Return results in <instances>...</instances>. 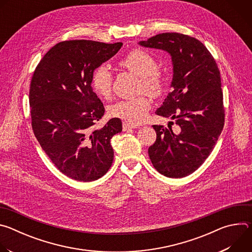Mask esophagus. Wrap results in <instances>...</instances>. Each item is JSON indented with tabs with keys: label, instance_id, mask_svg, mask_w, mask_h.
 I'll return each mask as SVG.
<instances>
[{
	"label": "esophagus",
	"instance_id": "34e87169",
	"mask_svg": "<svg viewBox=\"0 0 252 252\" xmlns=\"http://www.w3.org/2000/svg\"><path fill=\"white\" fill-rule=\"evenodd\" d=\"M135 127H136V126H133V125H130V124H127V123L123 124L124 130H128V129H132V128H135Z\"/></svg>",
	"mask_w": 252,
	"mask_h": 252
}]
</instances>
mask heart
<instances>
[{
	"instance_id": "heart-1",
	"label": "heart",
	"mask_w": 252,
	"mask_h": 252,
	"mask_svg": "<svg viewBox=\"0 0 252 252\" xmlns=\"http://www.w3.org/2000/svg\"><path fill=\"white\" fill-rule=\"evenodd\" d=\"M119 64L139 77L138 90L151 95H158L164 86V80L158 70L156 59L148 52L134 49L125 56ZM93 90L101 97H110L113 89V74L104 64L97 66L92 74ZM151 110V100L146 95L120 99L109 106L107 113L116 119L130 125H138L145 121Z\"/></svg>"
}]
</instances>
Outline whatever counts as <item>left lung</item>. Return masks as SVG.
I'll return each instance as SVG.
<instances>
[{
	"mask_svg": "<svg viewBox=\"0 0 252 252\" xmlns=\"http://www.w3.org/2000/svg\"><path fill=\"white\" fill-rule=\"evenodd\" d=\"M138 44L167 52L173 65L172 91L156 114L174 120L178 132L153 126L157 140L149 149L150 158L164 176H188L208 158L223 128L220 69L205 46L187 34L162 32Z\"/></svg>",
	"mask_w": 252,
	"mask_h": 252,
	"instance_id": "1",
	"label": "left lung"
}]
</instances>
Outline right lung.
Here are the masks:
<instances>
[{"label":"right lung","mask_w":252,"mask_h":252,"mask_svg":"<svg viewBox=\"0 0 252 252\" xmlns=\"http://www.w3.org/2000/svg\"><path fill=\"white\" fill-rule=\"evenodd\" d=\"M123 43L64 41L54 46L35 67L30 88L33 133L56 167L78 182H93L112 166V137L123 130L112 119L94 126L104 107L92 88V74L114 57Z\"/></svg>","instance_id":"1"}]
</instances>
